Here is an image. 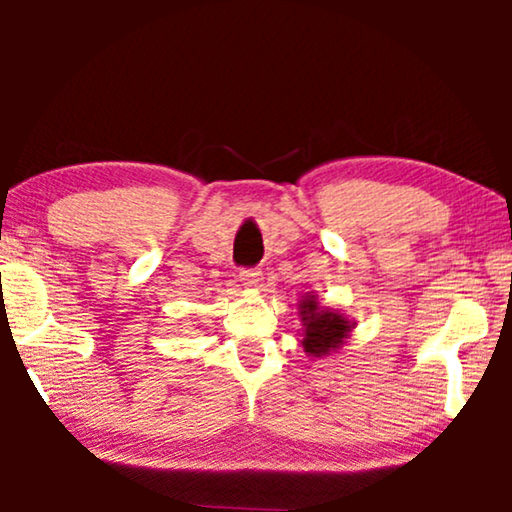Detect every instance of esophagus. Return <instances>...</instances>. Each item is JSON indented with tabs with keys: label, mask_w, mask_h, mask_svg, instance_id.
Listing matches in <instances>:
<instances>
[{
	"label": "esophagus",
	"mask_w": 512,
	"mask_h": 512,
	"mask_svg": "<svg viewBox=\"0 0 512 512\" xmlns=\"http://www.w3.org/2000/svg\"><path fill=\"white\" fill-rule=\"evenodd\" d=\"M263 279V272L256 270V268H247V270H240V282L247 286V289H256L258 284H261Z\"/></svg>",
	"instance_id": "34e87169"
}]
</instances>
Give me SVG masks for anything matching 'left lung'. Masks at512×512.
Listing matches in <instances>:
<instances>
[{
  "label": "left lung",
  "instance_id": "8db88e82",
  "mask_svg": "<svg viewBox=\"0 0 512 512\" xmlns=\"http://www.w3.org/2000/svg\"><path fill=\"white\" fill-rule=\"evenodd\" d=\"M298 317L303 326L300 347L312 359L338 352L354 328V321H349L342 312L321 307L314 293H305L298 300Z\"/></svg>",
  "mask_w": 512,
  "mask_h": 512
}]
</instances>
